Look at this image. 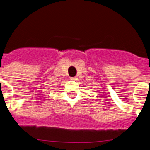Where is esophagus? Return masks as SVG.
<instances>
[{
    "instance_id": "34e87169",
    "label": "esophagus",
    "mask_w": 150,
    "mask_h": 150,
    "mask_svg": "<svg viewBox=\"0 0 150 150\" xmlns=\"http://www.w3.org/2000/svg\"><path fill=\"white\" fill-rule=\"evenodd\" d=\"M77 79H78L77 77H73V78H71V80L75 81V80H77Z\"/></svg>"
}]
</instances>
